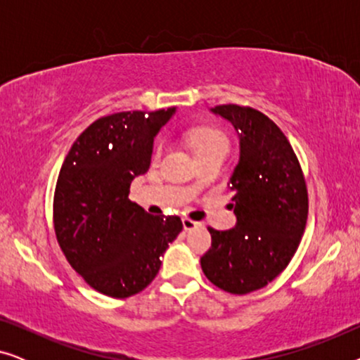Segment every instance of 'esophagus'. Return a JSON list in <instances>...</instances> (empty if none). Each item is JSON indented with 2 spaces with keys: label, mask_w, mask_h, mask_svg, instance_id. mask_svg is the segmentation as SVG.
Here are the masks:
<instances>
[{
  "label": "esophagus",
  "mask_w": 360,
  "mask_h": 360,
  "mask_svg": "<svg viewBox=\"0 0 360 360\" xmlns=\"http://www.w3.org/2000/svg\"><path fill=\"white\" fill-rule=\"evenodd\" d=\"M181 223H184V229L185 231H191L193 228H196V226H198V223H196V221L190 219V218H184V219H181Z\"/></svg>",
  "instance_id": "esophagus-1"
}]
</instances>
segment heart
Instances as JSON below:
<instances>
[{
	"instance_id": "1",
	"label": "heart",
	"mask_w": 360,
	"mask_h": 360,
	"mask_svg": "<svg viewBox=\"0 0 360 360\" xmlns=\"http://www.w3.org/2000/svg\"><path fill=\"white\" fill-rule=\"evenodd\" d=\"M190 144L193 147L196 159H203V157L211 155H221L224 157L228 154L229 149V141L226 137L224 132L214 127H198L190 132ZM164 152V146L159 144L154 152V162H157L162 157ZM195 184H191L193 186Z\"/></svg>"
}]
</instances>
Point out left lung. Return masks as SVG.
Returning a JSON list of instances; mask_svg holds the SVG:
<instances>
[{"label":"left lung","instance_id":"left-lung-1","mask_svg":"<svg viewBox=\"0 0 360 360\" xmlns=\"http://www.w3.org/2000/svg\"><path fill=\"white\" fill-rule=\"evenodd\" d=\"M234 126L239 162L229 180L236 228H208L211 248L201 257L206 278L224 292L245 295L283 272L297 252L308 218V191L287 136L250 106L211 108Z\"/></svg>","mask_w":360,"mask_h":360}]
</instances>
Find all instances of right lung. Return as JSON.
<instances>
[{
  "mask_svg": "<svg viewBox=\"0 0 360 360\" xmlns=\"http://www.w3.org/2000/svg\"><path fill=\"white\" fill-rule=\"evenodd\" d=\"M175 108L122 111L86 127L63 160L53 193V229L68 264L96 292L127 298L149 285L184 229L179 216H152L129 186L149 170L154 137Z\"/></svg>",
  "mask_w": 360,
  "mask_h": 360,
  "instance_id": "obj_1",
  "label": "right lung"
}]
</instances>
